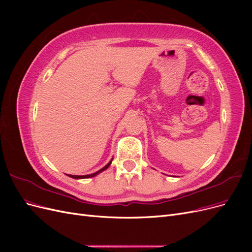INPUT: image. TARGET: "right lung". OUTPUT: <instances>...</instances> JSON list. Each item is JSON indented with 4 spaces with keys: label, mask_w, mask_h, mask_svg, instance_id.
<instances>
[{
    "label": "right lung",
    "mask_w": 252,
    "mask_h": 252,
    "mask_svg": "<svg viewBox=\"0 0 252 252\" xmlns=\"http://www.w3.org/2000/svg\"><path fill=\"white\" fill-rule=\"evenodd\" d=\"M111 162H112V158L110 159V162H109L107 165H105L102 169L97 170V171H96V172H94V173H91V174H86V175H73V174H66V175H68V177H69V178H72V179H77V180H80V179H88V178H93V177H95V175H97L98 173H101V172H103L104 170L107 169L108 167L110 166Z\"/></svg>",
    "instance_id": "add662e5"
}]
</instances>
